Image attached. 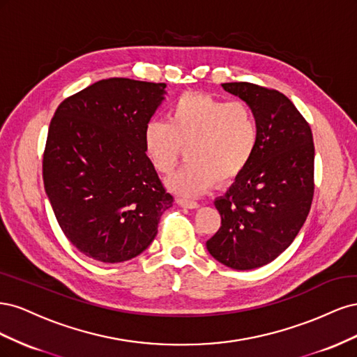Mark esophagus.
Masks as SVG:
<instances>
[{"label":"esophagus","mask_w":357,"mask_h":357,"mask_svg":"<svg viewBox=\"0 0 357 357\" xmlns=\"http://www.w3.org/2000/svg\"><path fill=\"white\" fill-rule=\"evenodd\" d=\"M177 202L181 205V207H186V208H198V202L197 201H192L188 198H178Z\"/></svg>","instance_id":"34e87169"}]
</instances>
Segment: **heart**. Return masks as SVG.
Instances as JSON below:
<instances>
[{
	"mask_svg": "<svg viewBox=\"0 0 357 357\" xmlns=\"http://www.w3.org/2000/svg\"><path fill=\"white\" fill-rule=\"evenodd\" d=\"M143 152L160 174H169L188 147L186 165L168 178L180 195H199L215 181L243 174L259 144L256 113L244 101L208 93H185L169 107L165 121H150L142 134Z\"/></svg>",
	"mask_w": 357,
	"mask_h": 357,
	"instance_id": "1",
	"label": "heart"
}]
</instances>
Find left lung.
<instances>
[{
	"label": "left lung",
	"instance_id": "1",
	"mask_svg": "<svg viewBox=\"0 0 357 357\" xmlns=\"http://www.w3.org/2000/svg\"><path fill=\"white\" fill-rule=\"evenodd\" d=\"M222 88L256 113L259 144L250 165L214 201L222 223L207 250L244 271L273 262L305 223L314 195V143L308 122L282 92L248 82Z\"/></svg>",
	"mask_w": 357,
	"mask_h": 357
}]
</instances>
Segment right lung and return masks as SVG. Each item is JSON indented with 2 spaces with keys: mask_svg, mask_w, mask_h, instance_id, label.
I'll return each instance as SVG.
<instances>
[{
  "mask_svg": "<svg viewBox=\"0 0 357 357\" xmlns=\"http://www.w3.org/2000/svg\"><path fill=\"white\" fill-rule=\"evenodd\" d=\"M165 83L113 77L63 100L53 116L43 181L70 243L105 264L125 262L155 240L171 193L143 152V128Z\"/></svg>",
  "mask_w": 357,
  "mask_h": 357,
  "instance_id": "add662e5",
  "label": "right lung"
}]
</instances>
